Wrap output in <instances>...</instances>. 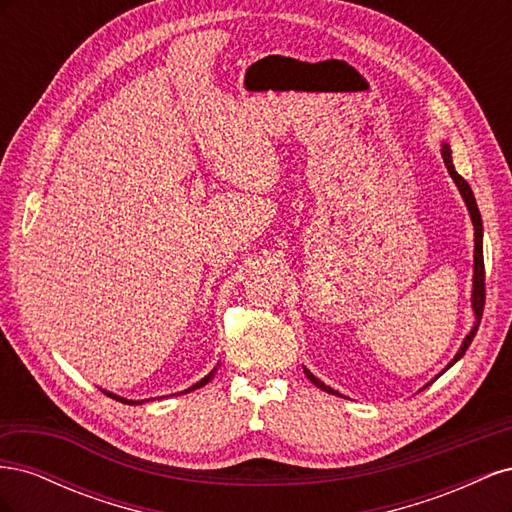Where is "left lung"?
<instances>
[{"label": "left lung", "mask_w": 512, "mask_h": 512, "mask_svg": "<svg viewBox=\"0 0 512 512\" xmlns=\"http://www.w3.org/2000/svg\"><path fill=\"white\" fill-rule=\"evenodd\" d=\"M440 153H442V160H444V166H446V170H448V175H451V179L455 181V185H457V190H459V194H461V198H463V203H466V207H468V213H470V220H472V226H474V275H472V312H474V322H472V329H470V333L463 337V342H461V346H459V350H457V354L453 356L451 359V363H448L440 374H444L446 369H451L463 354H466V350L470 348V344H472V339H474V335H476V331H478V324H480V318H483V307H485V262H483V220H480V211H478V207H476V198H474V194H472V188L468 185V181L463 179L457 170H455V166H453V156H451V145H448L446 141L440 145ZM303 371H305V376L309 378V382L312 384H316L320 391H327V393H331V395H339L342 397V393L339 391H335V389H331V386H327L324 384L322 380H318L312 371H309L307 367H303ZM438 374V376H440ZM436 376V378H438ZM433 378V380H436ZM431 380V382H433ZM429 382V384H431ZM427 386V384H425Z\"/></svg>", "instance_id": "1"}]
</instances>
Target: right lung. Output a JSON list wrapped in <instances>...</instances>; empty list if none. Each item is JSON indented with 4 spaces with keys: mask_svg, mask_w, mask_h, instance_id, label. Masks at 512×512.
<instances>
[{
    "mask_svg": "<svg viewBox=\"0 0 512 512\" xmlns=\"http://www.w3.org/2000/svg\"><path fill=\"white\" fill-rule=\"evenodd\" d=\"M218 365H220V361H218ZM218 365H215L209 374L203 378V380H198L196 384H192L190 389H185V391H181V393H190V391H196V389H200V386H205L207 382H211L213 380V376H215V371H218ZM102 393L104 395H108V397H113V399H117V401H121V404H130V406H138V404H145V401H149V399H145V401H136V399H126V397H121V395H115V393H111V391H104L102 389ZM179 395V393H177Z\"/></svg>",
    "mask_w": 512,
    "mask_h": 512,
    "instance_id": "obj_1",
    "label": "right lung"
}]
</instances>
